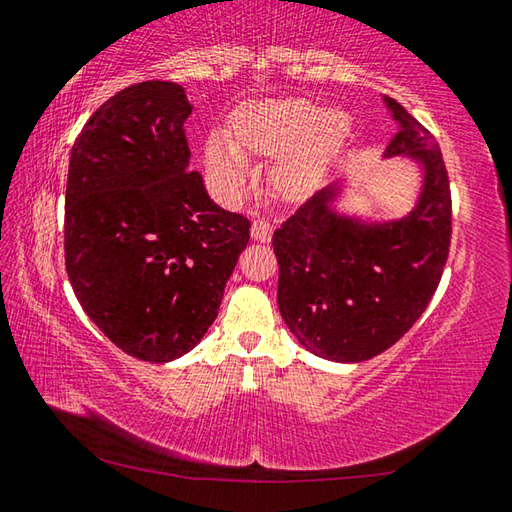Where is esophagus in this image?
I'll use <instances>...</instances> for the list:
<instances>
[{
	"label": "esophagus",
	"mask_w": 512,
	"mask_h": 512,
	"mask_svg": "<svg viewBox=\"0 0 512 512\" xmlns=\"http://www.w3.org/2000/svg\"><path fill=\"white\" fill-rule=\"evenodd\" d=\"M251 238L256 242H267L272 238V224L265 218H254L251 220Z\"/></svg>",
	"instance_id": "1"
}]
</instances>
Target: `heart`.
I'll return each mask as SVG.
<instances>
[{"mask_svg":"<svg viewBox=\"0 0 512 512\" xmlns=\"http://www.w3.org/2000/svg\"><path fill=\"white\" fill-rule=\"evenodd\" d=\"M353 132V116L303 98H276L242 107L231 121L229 141H206V170L218 191L238 200L249 186L245 157L274 159L270 186L285 200H301L321 182Z\"/></svg>","mask_w":512,"mask_h":512,"instance_id":"obj_1","label":"heart"}]
</instances>
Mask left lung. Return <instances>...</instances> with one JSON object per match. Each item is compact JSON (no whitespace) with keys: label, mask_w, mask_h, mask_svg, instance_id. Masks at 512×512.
Listing matches in <instances>:
<instances>
[{"label":"left lung","mask_w":512,"mask_h":512,"mask_svg":"<svg viewBox=\"0 0 512 512\" xmlns=\"http://www.w3.org/2000/svg\"><path fill=\"white\" fill-rule=\"evenodd\" d=\"M382 101L398 125L382 161L418 170L411 209L396 218L348 209L353 184L339 179L299 206L272 240L285 326L330 362H366L396 344L434 297L450 251V182L438 143L400 103Z\"/></svg>","instance_id":"left-lung-1"}]
</instances>
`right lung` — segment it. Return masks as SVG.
Masks as SVG:
<instances>
[{
  "mask_svg": "<svg viewBox=\"0 0 512 512\" xmlns=\"http://www.w3.org/2000/svg\"><path fill=\"white\" fill-rule=\"evenodd\" d=\"M186 89L125 87L92 114L71 148L65 265L76 299L132 357L166 364L202 342L249 242L188 173Z\"/></svg>",
  "mask_w": 512,
  "mask_h": 512,
  "instance_id": "obj_1",
  "label": "right lung"
}]
</instances>
